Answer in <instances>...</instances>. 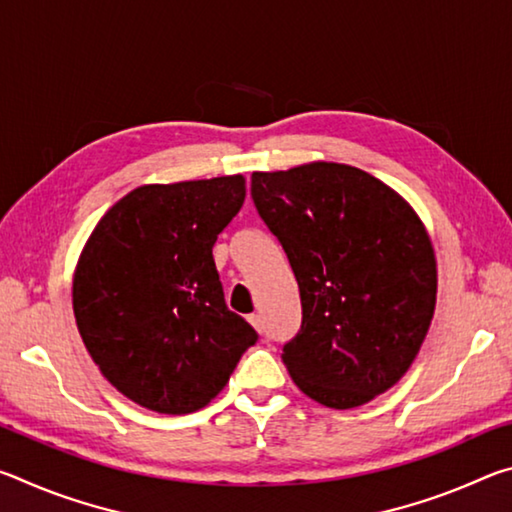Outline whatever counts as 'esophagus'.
Here are the masks:
<instances>
[{
  "label": "esophagus",
  "mask_w": 512,
  "mask_h": 512,
  "mask_svg": "<svg viewBox=\"0 0 512 512\" xmlns=\"http://www.w3.org/2000/svg\"><path fill=\"white\" fill-rule=\"evenodd\" d=\"M248 320H250V325H253L259 334L264 332V320H262V316H259V314H253V316H250Z\"/></svg>",
  "instance_id": "obj_1"
}]
</instances>
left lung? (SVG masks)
Here are the masks:
<instances>
[{
  "label": "left lung",
  "mask_w": 512,
  "mask_h": 512,
  "mask_svg": "<svg viewBox=\"0 0 512 512\" xmlns=\"http://www.w3.org/2000/svg\"><path fill=\"white\" fill-rule=\"evenodd\" d=\"M287 253L302 323L282 348L298 388L354 409L402 379L436 307V257L409 203L357 167L311 162L250 178Z\"/></svg>",
  "instance_id": "8db88e82"
}]
</instances>
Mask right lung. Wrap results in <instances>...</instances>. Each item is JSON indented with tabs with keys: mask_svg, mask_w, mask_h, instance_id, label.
<instances>
[{
	"mask_svg": "<svg viewBox=\"0 0 512 512\" xmlns=\"http://www.w3.org/2000/svg\"><path fill=\"white\" fill-rule=\"evenodd\" d=\"M244 198V176L137 187L83 248L76 325L101 375L144 409H203L259 339L225 305L212 257Z\"/></svg>",
	"mask_w": 512,
	"mask_h": 512,
	"instance_id": "obj_1",
	"label": "right lung"
}]
</instances>
